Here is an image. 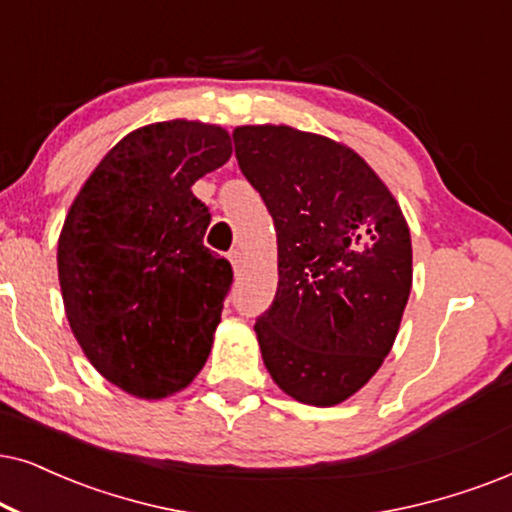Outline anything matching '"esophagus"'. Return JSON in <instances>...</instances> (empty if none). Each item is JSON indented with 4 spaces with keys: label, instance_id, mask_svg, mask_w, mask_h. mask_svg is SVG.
<instances>
[{
    "label": "esophagus",
    "instance_id": "esophagus-1",
    "mask_svg": "<svg viewBox=\"0 0 512 512\" xmlns=\"http://www.w3.org/2000/svg\"><path fill=\"white\" fill-rule=\"evenodd\" d=\"M229 260H231V264H234V271H238V269H241V264H243V252L234 248L229 252Z\"/></svg>",
    "mask_w": 512,
    "mask_h": 512
}]
</instances>
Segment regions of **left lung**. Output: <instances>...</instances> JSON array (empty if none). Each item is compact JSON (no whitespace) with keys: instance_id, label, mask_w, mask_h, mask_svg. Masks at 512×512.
Segmentation results:
<instances>
[{"instance_id":"obj_1","label":"left lung","mask_w":512,"mask_h":512,"mask_svg":"<svg viewBox=\"0 0 512 512\" xmlns=\"http://www.w3.org/2000/svg\"><path fill=\"white\" fill-rule=\"evenodd\" d=\"M236 160L274 219L278 288L255 333L274 383L312 406L361 390L397 338L411 234L352 148L293 127H236Z\"/></svg>"}]
</instances>
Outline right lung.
Listing matches in <instances>:
<instances>
[{
    "instance_id": "right-lung-1",
    "label": "right lung",
    "mask_w": 512,
    "mask_h": 512,
    "mask_svg": "<svg viewBox=\"0 0 512 512\" xmlns=\"http://www.w3.org/2000/svg\"><path fill=\"white\" fill-rule=\"evenodd\" d=\"M229 158L217 125L141 127L96 165L63 224L70 328L96 371L134 397L179 392L210 354L234 271L203 245L210 210L191 186Z\"/></svg>"
}]
</instances>
